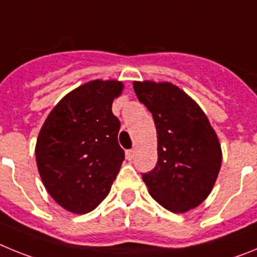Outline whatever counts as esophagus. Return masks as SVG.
Instances as JSON below:
<instances>
[{"mask_svg": "<svg viewBox=\"0 0 257 257\" xmlns=\"http://www.w3.org/2000/svg\"><path fill=\"white\" fill-rule=\"evenodd\" d=\"M134 156H135V151L134 149H128V151H126V158L128 161H131L134 158Z\"/></svg>", "mask_w": 257, "mask_h": 257, "instance_id": "1", "label": "esophagus"}]
</instances>
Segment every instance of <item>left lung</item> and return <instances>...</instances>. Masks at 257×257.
<instances>
[{"mask_svg": "<svg viewBox=\"0 0 257 257\" xmlns=\"http://www.w3.org/2000/svg\"><path fill=\"white\" fill-rule=\"evenodd\" d=\"M157 128L156 167L142 174L151 196L166 210L187 212L207 198L221 166L216 134L198 104L169 82H134Z\"/></svg>", "mask_w": 257, "mask_h": 257, "instance_id": "8db88e82", "label": "left lung"}]
</instances>
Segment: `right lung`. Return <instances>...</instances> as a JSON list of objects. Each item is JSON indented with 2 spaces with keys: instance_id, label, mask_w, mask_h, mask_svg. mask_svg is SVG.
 Wrapping results in <instances>:
<instances>
[{
  "instance_id": "right-lung-1",
  "label": "right lung",
  "mask_w": 257,
  "mask_h": 257,
  "mask_svg": "<svg viewBox=\"0 0 257 257\" xmlns=\"http://www.w3.org/2000/svg\"><path fill=\"white\" fill-rule=\"evenodd\" d=\"M121 82L91 81L56 104L36 145L38 172L50 196L73 213H87L108 196L124 160L121 122L112 113Z\"/></svg>"
}]
</instances>
